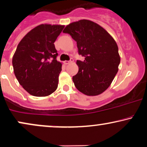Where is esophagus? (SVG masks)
Returning a JSON list of instances; mask_svg holds the SVG:
<instances>
[{
    "label": "esophagus",
    "instance_id": "1",
    "mask_svg": "<svg viewBox=\"0 0 147 147\" xmlns=\"http://www.w3.org/2000/svg\"><path fill=\"white\" fill-rule=\"evenodd\" d=\"M72 62H73V59L70 58V60H66V61H64V64H70V63H72Z\"/></svg>",
    "mask_w": 147,
    "mask_h": 147
}]
</instances>
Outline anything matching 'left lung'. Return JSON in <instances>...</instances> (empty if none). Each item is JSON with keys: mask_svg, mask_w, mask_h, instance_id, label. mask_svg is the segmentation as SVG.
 Segmentation results:
<instances>
[{"mask_svg": "<svg viewBox=\"0 0 147 147\" xmlns=\"http://www.w3.org/2000/svg\"><path fill=\"white\" fill-rule=\"evenodd\" d=\"M77 42L79 54L84 61H77L79 72L72 77L76 88L87 96H97L110 86L118 72L120 56L118 46L111 34L95 22L81 20L65 28Z\"/></svg>", "mask_w": 147, "mask_h": 147, "instance_id": "left-lung-1", "label": "left lung"}]
</instances>
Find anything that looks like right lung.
Masks as SVG:
<instances>
[{"label":"right lung","instance_id":"obj_1","mask_svg":"<svg viewBox=\"0 0 147 147\" xmlns=\"http://www.w3.org/2000/svg\"><path fill=\"white\" fill-rule=\"evenodd\" d=\"M64 26L40 24L21 40L13 57L15 75L31 95L47 96L56 90L62 63L54 42Z\"/></svg>","mask_w":147,"mask_h":147}]
</instances>
